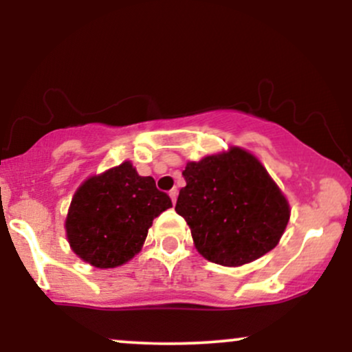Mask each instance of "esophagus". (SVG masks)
Segmentation results:
<instances>
[{
    "label": "esophagus",
    "instance_id": "1",
    "mask_svg": "<svg viewBox=\"0 0 352 352\" xmlns=\"http://www.w3.org/2000/svg\"><path fill=\"white\" fill-rule=\"evenodd\" d=\"M168 195H170V199H172V201L173 204H175L177 201V195H179V190H177V187H173L170 192H168Z\"/></svg>",
    "mask_w": 352,
    "mask_h": 352
}]
</instances>
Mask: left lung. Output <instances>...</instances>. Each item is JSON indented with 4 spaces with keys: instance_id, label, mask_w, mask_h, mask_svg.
Instances as JSON below:
<instances>
[{
    "instance_id": "1",
    "label": "left lung",
    "mask_w": 352,
    "mask_h": 352,
    "mask_svg": "<svg viewBox=\"0 0 352 352\" xmlns=\"http://www.w3.org/2000/svg\"><path fill=\"white\" fill-rule=\"evenodd\" d=\"M175 212L185 218L197 250L208 261L240 266L278 245L289 220L280 188L241 148L188 162Z\"/></svg>"
}]
</instances>
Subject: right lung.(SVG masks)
<instances>
[{
  "instance_id": "1",
  "label": "right lung",
  "mask_w": 352,
  "mask_h": 352,
  "mask_svg": "<svg viewBox=\"0 0 352 352\" xmlns=\"http://www.w3.org/2000/svg\"><path fill=\"white\" fill-rule=\"evenodd\" d=\"M170 207L152 177L124 162L80 185L67 213V240L87 263L116 268L139 253L153 218Z\"/></svg>"
}]
</instances>
